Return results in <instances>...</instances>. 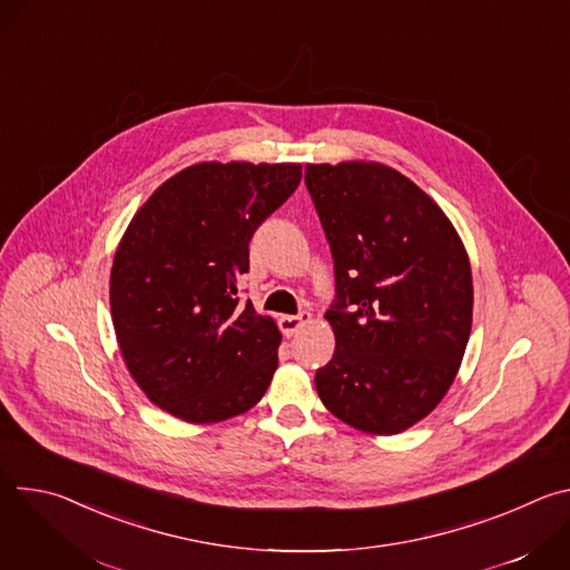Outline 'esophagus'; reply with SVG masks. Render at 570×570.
<instances>
[{"label":"esophagus","instance_id":"obj_1","mask_svg":"<svg viewBox=\"0 0 570 570\" xmlns=\"http://www.w3.org/2000/svg\"><path fill=\"white\" fill-rule=\"evenodd\" d=\"M311 322V313H306V311H302L299 315H282L279 317V330H282V334L286 336V338H291V336H295L304 324H308Z\"/></svg>","mask_w":570,"mask_h":570}]
</instances>
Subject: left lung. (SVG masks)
<instances>
[{
	"label": "left lung",
	"instance_id": "1",
	"mask_svg": "<svg viewBox=\"0 0 570 570\" xmlns=\"http://www.w3.org/2000/svg\"><path fill=\"white\" fill-rule=\"evenodd\" d=\"M338 302L334 358L315 372L327 411L370 435L422 422L449 392L471 334L464 243L413 180L381 161L306 165Z\"/></svg>",
	"mask_w": 570,
	"mask_h": 570
}]
</instances>
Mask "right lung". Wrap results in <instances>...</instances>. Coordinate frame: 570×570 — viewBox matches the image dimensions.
<instances>
[{
    "mask_svg": "<svg viewBox=\"0 0 570 570\" xmlns=\"http://www.w3.org/2000/svg\"><path fill=\"white\" fill-rule=\"evenodd\" d=\"M302 165L198 161L128 223L110 271L121 358L161 411L216 424L250 411L277 370L282 334L238 304L255 229L297 189Z\"/></svg>",
    "mask_w": 570,
    "mask_h": 570,
    "instance_id": "obj_1",
    "label": "right lung"
}]
</instances>
